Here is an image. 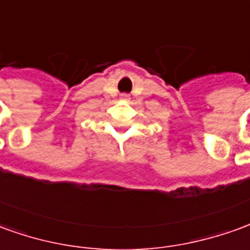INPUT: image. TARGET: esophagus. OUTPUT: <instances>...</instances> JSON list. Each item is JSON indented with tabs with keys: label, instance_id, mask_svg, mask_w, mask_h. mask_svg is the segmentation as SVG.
<instances>
[{
	"label": "esophagus",
	"instance_id": "obj_1",
	"mask_svg": "<svg viewBox=\"0 0 250 250\" xmlns=\"http://www.w3.org/2000/svg\"><path fill=\"white\" fill-rule=\"evenodd\" d=\"M122 99H128V95H122Z\"/></svg>",
	"mask_w": 250,
	"mask_h": 250
}]
</instances>
